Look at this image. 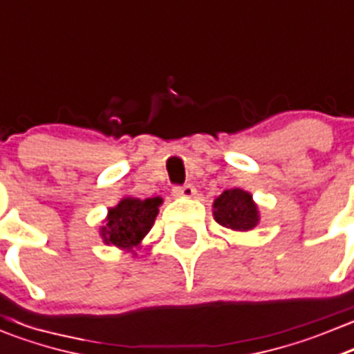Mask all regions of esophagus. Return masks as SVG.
Listing matches in <instances>:
<instances>
[{
	"instance_id": "34e87169",
	"label": "esophagus",
	"mask_w": 354,
	"mask_h": 354,
	"mask_svg": "<svg viewBox=\"0 0 354 354\" xmlns=\"http://www.w3.org/2000/svg\"><path fill=\"white\" fill-rule=\"evenodd\" d=\"M174 195H176V197H185V198H190V197H194L195 195V188L192 187L190 183L188 185H183V187H174Z\"/></svg>"
}]
</instances>
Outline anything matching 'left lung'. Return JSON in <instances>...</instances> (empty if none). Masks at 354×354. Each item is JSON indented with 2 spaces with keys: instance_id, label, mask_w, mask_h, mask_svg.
<instances>
[{
  "instance_id": "left-lung-1",
  "label": "left lung",
  "mask_w": 354,
  "mask_h": 354,
  "mask_svg": "<svg viewBox=\"0 0 354 354\" xmlns=\"http://www.w3.org/2000/svg\"><path fill=\"white\" fill-rule=\"evenodd\" d=\"M214 219L233 232H249L259 223V211L252 195L240 188L225 190L212 204Z\"/></svg>"
}]
</instances>
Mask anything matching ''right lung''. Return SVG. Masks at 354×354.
Returning a JSON list of instances; mask_svg holds the SVG:
<instances>
[{
  "label": "right lung",
  "instance_id": "right-lung-1",
  "mask_svg": "<svg viewBox=\"0 0 354 354\" xmlns=\"http://www.w3.org/2000/svg\"><path fill=\"white\" fill-rule=\"evenodd\" d=\"M162 198L124 197L115 207L109 209L105 225L100 228V235L105 243L115 245L122 250H131L142 243L143 236L150 232Z\"/></svg>",
  "mask_w": 354,
  "mask_h": 354
}]
</instances>
